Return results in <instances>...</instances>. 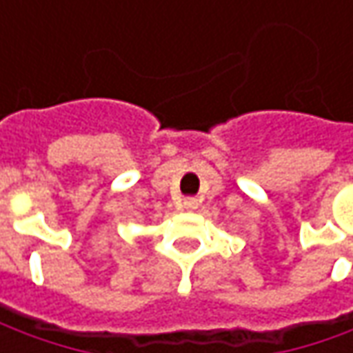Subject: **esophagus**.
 I'll return each instance as SVG.
<instances>
[{"label": "esophagus", "instance_id": "obj_1", "mask_svg": "<svg viewBox=\"0 0 353 353\" xmlns=\"http://www.w3.org/2000/svg\"><path fill=\"white\" fill-rule=\"evenodd\" d=\"M183 208L186 212H194L198 208V200L196 198H186L183 202Z\"/></svg>", "mask_w": 353, "mask_h": 353}]
</instances>
